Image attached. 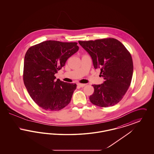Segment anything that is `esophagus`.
I'll return each mask as SVG.
<instances>
[{
	"label": "esophagus",
	"instance_id": "esophagus-1",
	"mask_svg": "<svg viewBox=\"0 0 154 154\" xmlns=\"http://www.w3.org/2000/svg\"><path fill=\"white\" fill-rule=\"evenodd\" d=\"M77 85L80 87H84L86 85V84H77Z\"/></svg>",
	"mask_w": 154,
	"mask_h": 154
}]
</instances>
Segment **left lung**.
Segmentation results:
<instances>
[{
	"mask_svg": "<svg viewBox=\"0 0 154 154\" xmlns=\"http://www.w3.org/2000/svg\"><path fill=\"white\" fill-rule=\"evenodd\" d=\"M79 43L91 56L95 69H100L104 80L102 84L92 85L94 92L89 96L91 102L103 107L117 104L131 83L133 64L131 54L113 38Z\"/></svg>",
	"mask_w": 154,
	"mask_h": 154,
	"instance_id": "obj_1",
	"label": "left lung"
}]
</instances>
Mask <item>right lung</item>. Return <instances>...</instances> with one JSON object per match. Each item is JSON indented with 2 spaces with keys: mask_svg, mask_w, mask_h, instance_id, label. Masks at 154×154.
<instances>
[{
  "mask_svg": "<svg viewBox=\"0 0 154 154\" xmlns=\"http://www.w3.org/2000/svg\"><path fill=\"white\" fill-rule=\"evenodd\" d=\"M79 49L77 43L48 40L28 50L24 59L23 79L29 95L48 111H58L70 103L76 84L56 79L66 60Z\"/></svg>",
  "mask_w": 154,
  "mask_h": 154,
  "instance_id": "obj_1",
  "label": "right lung"
}]
</instances>
